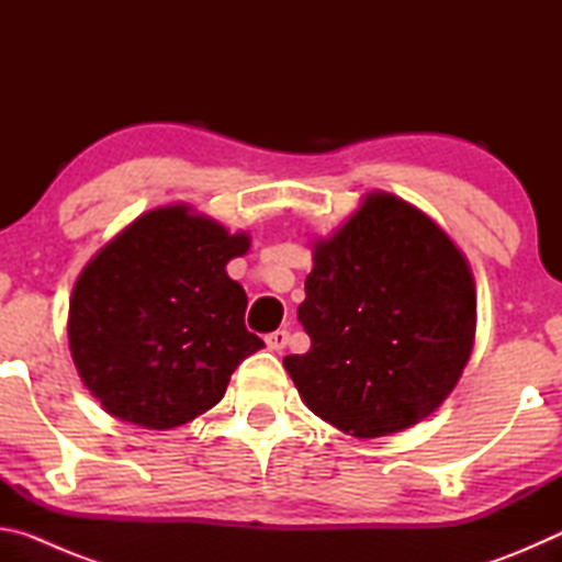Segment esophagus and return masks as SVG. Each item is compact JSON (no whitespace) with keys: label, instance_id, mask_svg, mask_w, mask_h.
<instances>
[{"label":"esophagus","instance_id":"34e87169","mask_svg":"<svg viewBox=\"0 0 562 562\" xmlns=\"http://www.w3.org/2000/svg\"><path fill=\"white\" fill-rule=\"evenodd\" d=\"M265 341H268V347H270L272 351H282L284 347H288V341H290V331H288V329L270 331V335L265 337Z\"/></svg>","mask_w":562,"mask_h":562}]
</instances>
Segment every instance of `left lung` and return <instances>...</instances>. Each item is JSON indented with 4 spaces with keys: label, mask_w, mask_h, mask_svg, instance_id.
<instances>
[{
    "label": "left lung",
    "mask_w": 562,
    "mask_h": 562,
    "mask_svg": "<svg viewBox=\"0 0 562 562\" xmlns=\"http://www.w3.org/2000/svg\"><path fill=\"white\" fill-rule=\"evenodd\" d=\"M297 319L307 355L284 357L327 424L379 439L424 422L459 384L475 337V282L456 243L416 205L372 190L312 243Z\"/></svg>",
    "instance_id": "left-lung-1"
}]
</instances>
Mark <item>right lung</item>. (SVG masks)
I'll list each match as a JSON object with an SVG mask.
<instances>
[{
	"mask_svg": "<svg viewBox=\"0 0 562 562\" xmlns=\"http://www.w3.org/2000/svg\"><path fill=\"white\" fill-rule=\"evenodd\" d=\"M247 250V233L176 203L138 215L93 255L66 329L103 412L168 431L221 402L237 364L265 347L245 329V290L225 270Z\"/></svg>",
	"mask_w": 562,
	"mask_h": 562,
	"instance_id": "add662e5",
	"label": "right lung"
}]
</instances>
